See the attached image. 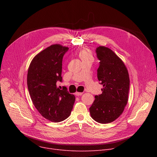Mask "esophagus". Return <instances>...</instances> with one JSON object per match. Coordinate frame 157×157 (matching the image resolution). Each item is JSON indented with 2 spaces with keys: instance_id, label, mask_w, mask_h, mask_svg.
Segmentation results:
<instances>
[{
  "instance_id": "1",
  "label": "esophagus",
  "mask_w": 157,
  "mask_h": 157,
  "mask_svg": "<svg viewBox=\"0 0 157 157\" xmlns=\"http://www.w3.org/2000/svg\"><path fill=\"white\" fill-rule=\"evenodd\" d=\"M76 95H77V96H79V95H81L82 94H83V93L82 92H76Z\"/></svg>"
}]
</instances>
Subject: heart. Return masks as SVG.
Instances as JSON below:
<instances>
[{"label": "heart", "instance_id": "obj_1", "mask_svg": "<svg viewBox=\"0 0 157 157\" xmlns=\"http://www.w3.org/2000/svg\"><path fill=\"white\" fill-rule=\"evenodd\" d=\"M79 56L80 57V59L82 60V61L87 60L93 61L94 60V56L92 52L90 51V49L86 48H83L81 49L79 52Z\"/></svg>", "mask_w": 157, "mask_h": 157}]
</instances>
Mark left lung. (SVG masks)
<instances>
[{"instance_id":"1","label":"left lung","mask_w":157,"mask_h":157,"mask_svg":"<svg viewBox=\"0 0 157 157\" xmlns=\"http://www.w3.org/2000/svg\"><path fill=\"white\" fill-rule=\"evenodd\" d=\"M96 53L100 60L97 78L103 86L102 93L95 95L90 108L91 117L100 123H108L117 119L127 102L130 79L125 65L111 49L99 46Z\"/></svg>"}]
</instances>
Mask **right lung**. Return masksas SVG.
I'll return each mask as SVG.
<instances>
[{"label": "right lung", "mask_w": 157, "mask_h": 157, "mask_svg": "<svg viewBox=\"0 0 157 157\" xmlns=\"http://www.w3.org/2000/svg\"><path fill=\"white\" fill-rule=\"evenodd\" d=\"M69 48L56 44L36 55L27 73V86L32 101L46 119L60 122L67 118L72 110L75 97L67 88L60 89L57 82L62 81V59Z\"/></svg>", "instance_id": "1"}]
</instances>
